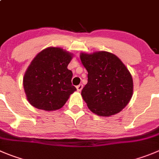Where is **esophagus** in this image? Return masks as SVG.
I'll return each mask as SVG.
<instances>
[{"label":"esophagus","mask_w":159,"mask_h":159,"mask_svg":"<svg viewBox=\"0 0 159 159\" xmlns=\"http://www.w3.org/2000/svg\"><path fill=\"white\" fill-rule=\"evenodd\" d=\"M76 88H77V90H78V92L81 91V89H83V84H78V85L76 87Z\"/></svg>","instance_id":"obj_1"}]
</instances>
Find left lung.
<instances>
[{
	"instance_id": "8db88e82",
	"label": "left lung",
	"mask_w": 159,
	"mask_h": 159,
	"mask_svg": "<svg viewBox=\"0 0 159 159\" xmlns=\"http://www.w3.org/2000/svg\"><path fill=\"white\" fill-rule=\"evenodd\" d=\"M80 59L88 71V83L81 96L90 111L103 117L119 113L130 101L133 92V78L126 66L108 52H82Z\"/></svg>"
}]
</instances>
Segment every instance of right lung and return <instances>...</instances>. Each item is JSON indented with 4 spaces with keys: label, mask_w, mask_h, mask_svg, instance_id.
<instances>
[{
    "label": "right lung",
    "mask_w": 159,
    "mask_h": 159,
    "mask_svg": "<svg viewBox=\"0 0 159 159\" xmlns=\"http://www.w3.org/2000/svg\"><path fill=\"white\" fill-rule=\"evenodd\" d=\"M71 59V53L55 47L35 56L23 78L26 99L32 106L48 111L63 107L76 91L71 83L73 73L67 69Z\"/></svg>",
    "instance_id": "1"
}]
</instances>
